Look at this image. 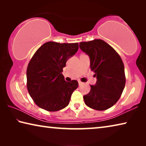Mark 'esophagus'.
<instances>
[{
  "label": "esophagus",
  "mask_w": 146,
  "mask_h": 146,
  "mask_svg": "<svg viewBox=\"0 0 146 146\" xmlns=\"http://www.w3.org/2000/svg\"><path fill=\"white\" fill-rule=\"evenodd\" d=\"M78 85H79V86H81V85H82V84H83V83H82V82H81V81H80V80H78Z\"/></svg>",
  "instance_id": "1"
}]
</instances>
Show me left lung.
<instances>
[{"label":"left lung","instance_id":"obj_1","mask_svg":"<svg viewBox=\"0 0 146 146\" xmlns=\"http://www.w3.org/2000/svg\"><path fill=\"white\" fill-rule=\"evenodd\" d=\"M81 50L90 58V68L97 78L90 93L84 96L88 107L104 111L112 107L119 100L125 84L124 66L118 53L100 39L82 42Z\"/></svg>","mask_w":146,"mask_h":146}]
</instances>
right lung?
I'll return each mask as SVG.
<instances>
[{
    "mask_svg": "<svg viewBox=\"0 0 146 146\" xmlns=\"http://www.w3.org/2000/svg\"><path fill=\"white\" fill-rule=\"evenodd\" d=\"M78 49V43L51 41L41 46L32 56L26 71L27 88L39 108L56 111L69 104L78 83L75 80L66 82L62 73Z\"/></svg>",
    "mask_w": 146,
    "mask_h": 146,
    "instance_id": "add662e5",
    "label": "right lung"
}]
</instances>
